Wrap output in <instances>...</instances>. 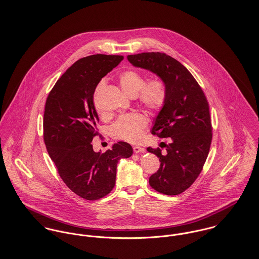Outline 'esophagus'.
<instances>
[{"label": "esophagus", "instance_id": "esophagus-1", "mask_svg": "<svg viewBox=\"0 0 259 259\" xmlns=\"http://www.w3.org/2000/svg\"><path fill=\"white\" fill-rule=\"evenodd\" d=\"M133 151H134V153H144L146 150H145V148H143V147L134 146V147H133Z\"/></svg>", "mask_w": 259, "mask_h": 259}]
</instances>
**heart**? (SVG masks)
Returning a JSON list of instances; mask_svg holds the SVG:
<instances>
[{"instance_id":"b5f03b06","label":"heart","mask_w":259,"mask_h":259,"mask_svg":"<svg viewBox=\"0 0 259 259\" xmlns=\"http://www.w3.org/2000/svg\"><path fill=\"white\" fill-rule=\"evenodd\" d=\"M119 82L122 90L130 97H136L140 93L142 104L152 111L160 110L166 100V88L164 83L156 78L145 84L142 74L135 70H126L119 75ZM100 82L98 89L103 86ZM146 126L145 118L137 113L120 117L111 127L112 135L121 140L136 142L140 139L143 129Z\"/></svg>"}]
</instances>
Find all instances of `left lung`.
<instances>
[{"label": "left lung", "instance_id": "left-lung-1", "mask_svg": "<svg viewBox=\"0 0 259 259\" xmlns=\"http://www.w3.org/2000/svg\"><path fill=\"white\" fill-rule=\"evenodd\" d=\"M136 68L155 74L164 83L166 100L155 119L151 133L170 139L161 150L147 148L160 161V168L149 178L150 186L165 195H177L196 180L206 161L212 129L206 97L191 75L177 60L164 53L128 55Z\"/></svg>", "mask_w": 259, "mask_h": 259}]
</instances>
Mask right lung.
I'll return each mask as SVG.
<instances>
[{
  "label": "right lung",
  "instance_id": "1",
  "mask_svg": "<svg viewBox=\"0 0 259 259\" xmlns=\"http://www.w3.org/2000/svg\"><path fill=\"white\" fill-rule=\"evenodd\" d=\"M124 59L92 55L75 62L56 82L44 113V141L65 184L87 200L100 199L115 186L117 164L133 149L119 141L105 153L91 144L98 134L99 117L93 95L99 82Z\"/></svg>",
  "mask_w": 259,
  "mask_h": 259
}]
</instances>
